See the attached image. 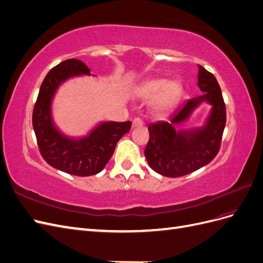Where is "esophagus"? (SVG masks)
I'll list each match as a JSON object with an SVG mask.
<instances>
[{
    "instance_id": "obj_1",
    "label": "esophagus",
    "mask_w": 263,
    "mask_h": 263,
    "mask_svg": "<svg viewBox=\"0 0 263 263\" xmlns=\"http://www.w3.org/2000/svg\"><path fill=\"white\" fill-rule=\"evenodd\" d=\"M142 125H144V122H142L141 118H139V117L134 118V121H133V127H140V126H142Z\"/></svg>"
}]
</instances>
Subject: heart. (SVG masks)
Here are the masks:
<instances>
[{"instance_id":"heart-1","label":"heart","mask_w":263,"mask_h":263,"mask_svg":"<svg viewBox=\"0 0 263 263\" xmlns=\"http://www.w3.org/2000/svg\"><path fill=\"white\" fill-rule=\"evenodd\" d=\"M181 94V85L177 81L165 82L162 79H154L142 83L139 87L140 98L145 100L156 99V106L160 109L168 108L177 102Z\"/></svg>"}]
</instances>
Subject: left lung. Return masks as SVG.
<instances>
[{
  "mask_svg": "<svg viewBox=\"0 0 263 263\" xmlns=\"http://www.w3.org/2000/svg\"><path fill=\"white\" fill-rule=\"evenodd\" d=\"M198 87L203 95L184 103L170 118L148 126L149 141L145 156L149 166L168 178L186 176L209 164L220 148L226 125V106L220 86L213 73L198 66ZM212 105L206 124L200 129L177 132L174 127L185 121L202 101Z\"/></svg>",
  "mask_w": 263,
  "mask_h": 263,
  "instance_id": "8db88e82",
  "label": "left lung"
}]
</instances>
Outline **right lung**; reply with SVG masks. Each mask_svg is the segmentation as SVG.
Masks as SVG:
<instances>
[{"label":"right lung","instance_id":"add662e5","mask_svg":"<svg viewBox=\"0 0 263 263\" xmlns=\"http://www.w3.org/2000/svg\"><path fill=\"white\" fill-rule=\"evenodd\" d=\"M80 74L90 76V69L78 59L62 61L47 73L34 106L33 127L39 151L47 163L72 176L89 177L104 169L132 123H102L89 136L80 139H71L55 128L51 117L54 92L69 78Z\"/></svg>","mask_w":263,"mask_h":263}]
</instances>
